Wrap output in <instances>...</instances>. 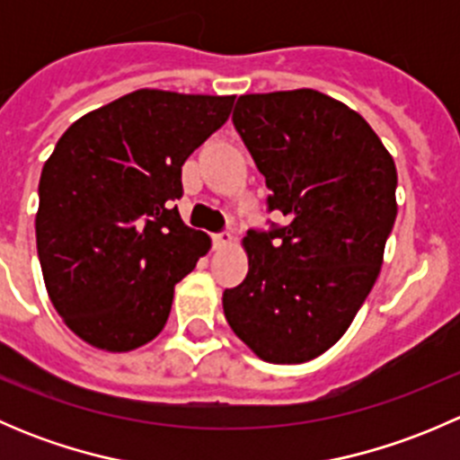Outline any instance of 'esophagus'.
<instances>
[{
    "label": "esophagus",
    "mask_w": 460,
    "mask_h": 460,
    "mask_svg": "<svg viewBox=\"0 0 460 460\" xmlns=\"http://www.w3.org/2000/svg\"><path fill=\"white\" fill-rule=\"evenodd\" d=\"M231 243H234V235H231L229 231H222V234L213 235V247H216V249L229 247Z\"/></svg>",
    "instance_id": "esophagus-1"
}]
</instances>
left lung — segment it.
Segmentation results:
<instances>
[{
  "mask_svg": "<svg viewBox=\"0 0 460 460\" xmlns=\"http://www.w3.org/2000/svg\"><path fill=\"white\" fill-rule=\"evenodd\" d=\"M234 124L285 226L249 231L247 278L222 294L235 336L267 363L336 345L372 291L396 220V164L374 128L314 91L240 95Z\"/></svg>",
  "mask_w": 460,
  "mask_h": 460,
  "instance_id": "obj_1",
  "label": "left lung"
}]
</instances>
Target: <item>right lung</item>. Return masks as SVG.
<instances>
[{
	"label": "right lung",
	"mask_w": 460,
	"mask_h": 460,
	"mask_svg": "<svg viewBox=\"0 0 460 460\" xmlns=\"http://www.w3.org/2000/svg\"><path fill=\"white\" fill-rule=\"evenodd\" d=\"M235 95L140 88L64 131L35 216L49 298L95 349H137L164 329L173 289L211 238L180 217L182 164L229 119Z\"/></svg>",
	"instance_id": "add662e5"
}]
</instances>
